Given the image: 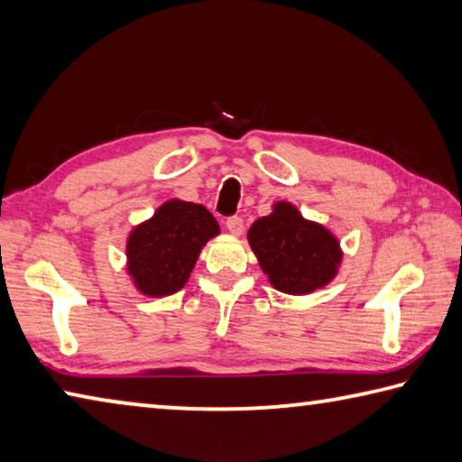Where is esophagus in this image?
<instances>
[{"mask_svg":"<svg viewBox=\"0 0 462 462\" xmlns=\"http://www.w3.org/2000/svg\"><path fill=\"white\" fill-rule=\"evenodd\" d=\"M226 228H228V232L234 234V236H240L242 230H245V222H242V217L232 216L226 220Z\"/></svg>","mask_w":462,"mask_h":462,"instance_id":"34e87169","label":"esophagus"}]
</instances>
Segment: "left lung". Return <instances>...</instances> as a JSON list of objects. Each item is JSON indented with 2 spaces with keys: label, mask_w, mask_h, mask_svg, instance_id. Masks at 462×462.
Segmentation results:
<instances>
[{
  "label": "left lung",
  "mask_w": 462,
  "mask_h": 462,
  "mask_svg": "<svg viewBox=\"0 0 462 462\" xmlns=\"http://www.w3.org/2000/svg\"><path fill=\"white\" fill-rule=\"evenodd\" d=\"M248 242L271 285L283 293L306 295L330 283L342 250L324 226L310 222L287 201L273 206L248 230Z\"/></svg>",
  "instance_id": "8db88e82"
}]
</instances>
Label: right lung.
<instances>
[{"label":"right lung","mask_w":462,"mask_h":462,"mask_svg":"<svg viewBox=\"0 0 462 462\" xmlns=\"http://www.w3.org/2000/svg\"><path fill=\"white\" fill-rule=\"evenodd\" d=\"M220 234L214 216L199 203L171 199L151 220L130 232L128 273L140 293L171 295L181 289L209 238Z\"/></svg>","instance_id":"obj_1"}]
</instances>
